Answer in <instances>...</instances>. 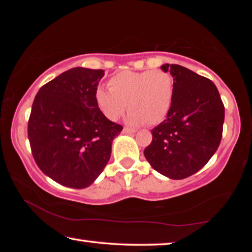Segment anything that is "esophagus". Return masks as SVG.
Instances as JSON below:
<instances>
[{"label":"esophagus","mask_w":252,"mask_h":252,"mask_svg":"<svg viewBox=\"0 0 252 252\" xmlns=\"http://www.w3.org/2000/svg\"><path fill=\"white\" fill-rule=\"evenodd\" d=\"M134 132H135V130L130 129V127H123V130H122V133H125V134H131V133H134Z\"/></svg>","instance_id":"obj_1"}]
</instances>
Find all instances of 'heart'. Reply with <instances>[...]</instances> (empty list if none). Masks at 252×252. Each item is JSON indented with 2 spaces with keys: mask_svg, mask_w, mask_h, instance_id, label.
<instances>
[{
  "mask_svg": "<svg viewBox=\"0 0 252 252\" xmlns=\"http://www.w3.org/2000/svg\"><path fill=\"white\" fill-rule=\"evenodd\" d=\"M173 79L168 72L148 70L122 71L109 81V90L95 92L97 106L110 121H118L129 109L127 121L140 126L160 123L167 116L173 99Z\"/></svg>",
  "mask_w": 252,
  "mask_h": 252,
  "instance_id": "1",
  "label": "heart"
}]
</instances>
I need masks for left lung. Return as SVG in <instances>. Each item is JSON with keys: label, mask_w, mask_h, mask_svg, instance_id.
Returning <instances> with one entry per match:
<instances>
[{"label": "left lung", "mask_w": 252, "mask_h": 252, "mask_svg": "<svg viewBox=\"0 0 252 252\" xmlns=\"http://www.w3.org/2000/svg\"><path fill=\"white\" fill-rule=\"evenodd\" d=\"M161 69L173 76V99L165 120L151 130L144 157L156 171L180 180L215 155L222 138L224 106L211 80L178 64Z\"/></svg>", "instance_id": "obj_1"}]
</instances>
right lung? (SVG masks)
I'll use <instances>...</instances> for the list:
<instances>
[{
	"mask_svg": "<svg viewBox=\"0 0 252 252\" xmlns=\"http://www.w3.org/2000/svg\"><path fill=\"white\" fill-rule=\"evenodd\" d=\"M103 70L73 67L42 87L28 125L37 167L60 185L84 189L95 181L111 157L122 126L108 120L95 92Z\"/></svg>",
	"mask_w": 252,
	"mask_h": 252,
	"instance_id": "obj_1",
	"label": "right lung"
}]
</instances>
